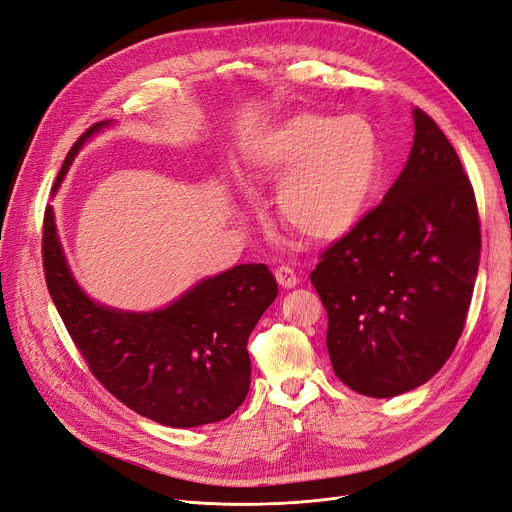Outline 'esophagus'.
<instances>
[{
  "label": "esophagus",
  "instance_id": "esophagus-1",
  "mask_svg": "<svg viewBox=\"0 0 512 512\" xmlns=\"http://www.w3.org/2000/svg\"><path fill=\"white\" fill-rule=\"evenodd\" d=\"M275 279H277V283L281 285L283 290H292V288H296V285H298V277H296L294 269H290V267L275 269Z\"/></svg>",
  "mask_w": 512,
  "mask_h": 512
}]
</instances>
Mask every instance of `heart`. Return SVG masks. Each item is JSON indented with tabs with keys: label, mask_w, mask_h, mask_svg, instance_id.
Instances as JSON below:
<instances>
[{
	"label": "heart",
	"mask_w": 512,
	"mask_h": 512,
	"mask_svg": "<svg viewBox=\"0 0 512 512\" xmlns=\"http://www.w3.org/2000/svg\"><path fill=\"white\" fill-rule=\"evenodd\" d=\"M258 182H281L277 208L290 229L330 243L351 235L372 210L382 174V140L359 115L298 111L245 145Z\"/></svg>",
	"instance_id": "obj_1"
}]
</instances>
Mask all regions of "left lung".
Instances as JSON below:
<instances>
[{
    "mask_svg": "<svg viewBox=\"0 0 512 512\" xmlns=\"http://www.w3.org/2000/svg\"><path fill=\"white\" fill-rule=\"evenodd\" d=\"M412 117L414 145L395 185L311 273L336 376L376 399L441 370L479 271V214L460 157L431 117L420 109Z\"/></svg>",
    "mask_w": 512,
    "mask_h": 512,
    "instance_id": "left-lung-1",
    "label": "left lung"
}]
</instances>
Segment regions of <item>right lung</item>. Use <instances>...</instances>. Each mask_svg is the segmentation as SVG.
<instances>
[{"label": "right lung", "instance_id": "add662e5", "mask_svg": "<svg viewBox=\"0 0 512 512\" xmlns=\"http://www.w3.org/2000/svg\"><path fill=\"white\" fill-rule=\"evenodd\" d=\"M81 136L58 172L54 193L86 142ZM44 271L58 315L92 374L136 414L172 428L229 418L250 391L248 338L277 298L267 264L248 262L197 281L155 311H124L90 298L75 281L56 231L44 220Z\"/></svg>", "mask_w": 512, "mask_h": 512}]
</instances>
